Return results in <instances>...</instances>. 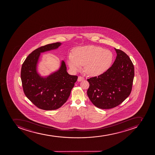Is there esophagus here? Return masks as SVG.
Listing matches in <instances>:
<instances>
[{
	"instance_id": "1",
	"label": "esophagus",
	"mask_w": 155,
	"mask_h": 155,
	"mask_svg": "<svg viewBox=\"0 0 155 155\" xmlns=\"http://www.w3.org/2000/svg\"><path fill=\"white\" fill-rule=\"evenodd\" d=\"M84 80V77H82V76H79L78 78V81H79V82H80V81H83V80Z\"/></svg>"
}]
</instances>
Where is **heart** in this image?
I'll return each mask as SVG.
<instances>
[{
	"label": "heart",
	"mask_w": 155,
	"mask_h": 155,
	"mask_svg": "<svg viewBox=\"0 0 155 155\" xmlns=\"http://www.w3.org/2000/svg\"><path fill=\"white\" fill-rule=\"evenodd\" d=\"M114 55L111 51L101 47L89 45L78 47L73 50L72 54H69L67 63L75 71L80 70L85 65L87 74L96 76L103 74L111 65Z\"/></svg>",
	"instance_id": "b5f03b06"
}]
</instances>
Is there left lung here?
I'll list each match as a JSON object with an SVG mask.
<instances>
[{
	"instance_id": "8db88e82",
	"label": "left lung",
	"mask_w": 155,
	"mask_h": 155,
	"mask_svg": "<svg viewBox=\"0 0 155 155\" xmlns=\"http://www.w3.org/2000/svg\"><path fill=\"white\" fill-rule=\"evenodd\" d=\"M117 56L111 67L97 77L87 79V95L98 108L110 109L121 104L131 92L134 67L124 51L114 48Z\"/></svg>"
}]
</instances>
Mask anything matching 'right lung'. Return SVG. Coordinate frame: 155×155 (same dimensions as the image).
Returning <instances> with one entry per match:
<instances>
[{
  "mask_svg": "<svg viewBox=\"0 0 155 155\" xmlns=\"http://www.w3.org/2000/svg\"><path fill=\"white\" fill-rule=\"evenodd\" d=\"M61 45L53 43L38 48L26 58L22 64L21 78L24 92L33 104L41 110L59 108L66 103L78 76L67 72L64 61L59 70L46 78L40 76L37 64L41 52L56 49Z\"/></svg>",
  "mask_w": 155,
  "mask_h": 155,
  "instance_id": "add662e5",
  "label": "right lung"
}]
</instances>
